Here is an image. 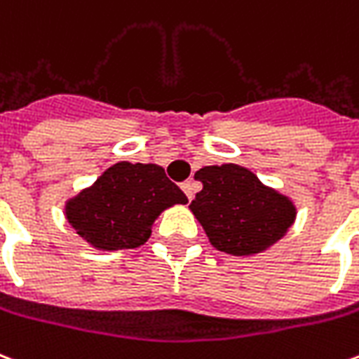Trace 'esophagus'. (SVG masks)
I'll return each mask as SVG.
<instances>
[{"label":"esophagus","mask_w":359,"mask_h":359,"mask_svg":"<svg viewBox=\"0 0 359 359\" xmlns=\"http://www.w3.org/2000/svg\"><path fill=\"white\" fill-rule=\"evenodd\" d=\"M182 190H184L186 198L191 201V199H194V194H196V184H194L191 180H186V182H182Z\"/></svg>","instance_id":"1"}]
</instances>
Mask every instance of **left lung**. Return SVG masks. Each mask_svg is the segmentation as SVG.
I'll use <instances>...</instances> for the list:
<instances>
[{
    "label": "left lung",
    "instance_id": "1",
    "mask_svg": "<svg viewBox=\"0 0 359 359\" xmlns=\"http://www.w3.org/2000/svg\"><path fill=\"white\" fill-rule=\"evenodd\" d=\"M203 190L190 209L205 233L222 252L250 256L277 243L294 224L295 207L248 169L226 163L199 169Z\"/></svg>",
    "mask_w": 359,
    "mask_h": 359
}]
</instances>
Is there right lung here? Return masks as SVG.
I'll use <instances>...</instances> for the list:
<instances>
[{"instance_id": "obj_1", "label": "right lung", "mask_w": 359, "mask_h": 359, "mask_svg": "<svg viewBox=\"0 0 359 359\" xmlns=\"http://www.w3.org/2000/svg\"><path fill=\"white\" fill-rule=\"evenodd\" d=\"M188 203L184 191L154 163L120 161L65 207L82 239L101 250L135 248L150 237L161 210Z\"/></svg>"}]
</instances>
